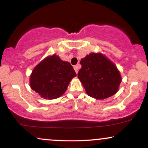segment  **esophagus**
I'll return each instance as SVG.
<instances>
[{
    "instance_id": "esophagus-1",
    "label": "esophagus",
    "mask_w": 148,
    "mask_h": 148,
    "mask_svg": "<svg viewBox=\"0 0 148 148\" xmlns=\"http://www.w3.org/2000/svg\"><path fill=\"white\" fill-rule=\"evenodd\" d=\"M79 67H80L79 64H76V65H75V66H74V70H75V72H76V74H77L78 72H79Z\"/></svg>"
}]
</instances>
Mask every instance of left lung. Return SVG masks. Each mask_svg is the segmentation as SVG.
<instances>
[{
	"label": "left lung",
	"mask_w": 148,
	"mask_h": 148,
	"mask_svg": "<svg viewBox=\"0 0 148 148\" xmlns=\"http://www.w3.org/2000/svg\"><path fill=\"white\" fill-rule=\"evenodd\" d=\"M78 78L87 94L103 99L117 92L121 82L119 71L113 62L101 53H90L80 61Z\"/></svg>",
	"instance_id": "left-lung-1"
}]
</instances>
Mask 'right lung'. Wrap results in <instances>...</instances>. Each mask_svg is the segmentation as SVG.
Listing matches in <instances>:
<instances>
[{"mask_svg":"<svg viewBox=\"0 0 148 148\" xmlns=\"http://www.w3.org/2000/svg\"><path fill=\"white\" fill-rule=\"evenodd\" d=\"M76 72L68 62L62 61L56 55L46 58L33 69L30 85L42 97L57 99L63 95Z\"/></svg>","mask_w":148,"mask_h":148,"instance_id":"right-lung-1","label":"right lung"}]
</instances>
